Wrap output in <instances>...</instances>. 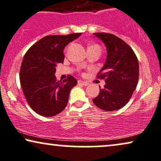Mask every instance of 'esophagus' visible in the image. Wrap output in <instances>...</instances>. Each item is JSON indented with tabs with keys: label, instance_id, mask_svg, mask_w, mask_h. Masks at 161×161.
<instances>
[{
	"label": "esophagus",
	"instance_id": "34e87169",
	"mask_svg": "<svg viewBox=\"0 0 161 161\" xmlns=\"http://www.w3.org/2000/svg\"><path fill=\"white\" fill-rule=\"evenodd\" d=\"M78 84H80L83 85V86H87V85H88V83L87 82H84V81H82V80H79L78 81Z\"/></svg>",
	"mask_w": 161,
	"mask_h": 161
}]
</instances>
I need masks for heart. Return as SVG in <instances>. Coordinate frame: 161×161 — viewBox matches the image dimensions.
Segmentation results:
<instances>
[{"instance_id":"1","label":"heart","mask_w":161,"mask_h":161,"mask_svg":"<svg viewBox=\"0 0 161 161\" xmlns=\"http://www.w3.org/2000/svg\"><path fill=\"white\" fill-rule=\"evenodd\" d=\"M89 47H97V48L100 49V47H99V46H98V45H92V46Z\"/></svg>"}]
</instances>
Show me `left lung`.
<instances>
[{
  "label": "left lung",
  "instance_id": "1",
  "mask_svg": "<svg viewBox=\"0 0 161 161\" xmlns=\"http://www.w3.org/2000/svg\"><path fill=\"white\" fill-rule=\"evenodd\" d=\"M93 35L103 42L107 58L97 78L105 79L104 88L93 99L97 107L106 111L120 109L127 104L139 78V63L135 52L121 38L113 34L97 32Z\"/></svg>",
  "mask_w": 161,
  "mask_h": 161
}]
</instances>
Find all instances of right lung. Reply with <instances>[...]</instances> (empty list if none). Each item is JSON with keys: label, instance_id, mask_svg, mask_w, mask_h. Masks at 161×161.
I'll use <instances>...</instances> for the list:
<instances>
[{"label": "right lung", "instance_id": "add662e5", "mask_svg": "<svg viewBox=\"0 0 161 161\" xmlns=\"http://www.w3.org/2000/svg\"><path fill=\"white\" fill-rule=\"evenodd\" d=\"M81 33L48 36L34 44L22 61L20 82L28 104L35 112L52 117L65 108L71 89L77 80L69 75L57 81L55 73L58 63L64 62V49Z\"/></svg>", "mask_w": 161, "mask_h": 161}]
</instances>
